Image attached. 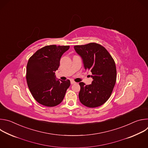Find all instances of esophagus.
I'll use <instances>...</instances> for the list:
<instances>
[{"label":"esophagus","mask_w":148,"mask_h":148,"mask_svg":"<svg viewBox=\"0 0 148 148\" xmlns=\"http://www.w3.org/2000/svg\"><path fill=\"white\" fill-rule=\"evenodd\" d=\"M75 83H76V82H75L74 81H73V80H71V84H75Z\"/></svg>","instance_id":"obj_1"}]
</instances>
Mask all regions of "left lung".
<instances>
[{"instance_id": "8db88e82", "label": "left lung", "mask_w": 148, "mask_h": 148, "mask_svg": "<svg viewBox=\"0 0 148 148\" xmlns=\"http://www.w3.org/2000/svg\"><path fill=\"white\" fill-rule=\"evenodd\" d=\"M76 52L82 57L84 67L92 73L93 81L90 85L79 82V99L89 108L101 106L111 97L116 80L114 60L102 46L90 43L75 46Z\"/></svg>"}]
</instances>
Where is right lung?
<instances>
[{
  "label": "right lung",
  "instance_id": "1",
  "mask_svg": "<svg viewBox=\"0 0 148 148\" xmlns=\"http://www.w3.org/2000/svg\"><path fill=\"white\" fill-rule=\"evenodd\" d=\"M69 48V46H46L29 59L26 69L28 87L36 101L46 107L60 104L70 86L69 79L56 80L55 75L62 55Z\"/></svg>",
  "mask_w": 148,
  "mask_h": 148
}]
</instances>
